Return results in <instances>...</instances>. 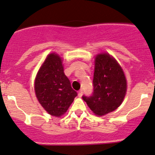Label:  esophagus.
Instances as JSON below:
<instances>
[{
	"label": "esophagus",
	"instance_id": "esophagus-1",
	"mask_svg": "<svg viewBox=\"0 0 155 155\" xmlns=\"http://www.w3.org/2000/svg\"><path fill=\"white\" fill-rule=\"evenodd\" d=\"M82 93H83V91H82V90H80L79 91V93H78V96L79 97H81L82 96Z\"/></svg>",
	"mask_w": 155,
	"mask_h": 155
}]
</instances>
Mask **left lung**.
Segmentation results:
<instances>
[{
    "label": "left lung",
    "instance_id": "1",
    "mask_svg": "<svg viewBox=\"0 0 155 155\" xmlns=\"http://www.w3.org/2000/svg\"><path fill=\"white\" fill-rule=\"evenodd\" d=\"M94 91L82 99L98 116L115 110L124 101L127 91V80L124 71L113 57L101 53L95 58Z\"/></svg>",
    "mask_w": 155,
    "mask_h": 155
}]
</instances>
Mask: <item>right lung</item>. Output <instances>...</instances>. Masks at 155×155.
<instances>
[{
    "label": "right lung",
    "mask_w": 155,
    "mask_h": 155,
    "mask_svg": "<svg viewBox=\"0 0 155 155\" xmlns=\"http://www.w3.org/2000/svg\"><path fill=\"white\" fill-rule=\"evenodd\" d=\"M34 90L42 107L56 117L64 115L77 96L64 73L61 58L55 53L48 54L39 70Z\"/></svg>",
    "instance_id": "1"
}]
</instances>
